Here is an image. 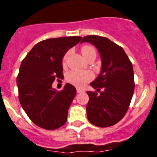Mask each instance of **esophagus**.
I'll use <instances>...</instances> for the list:
<instances>
[{"mask_svg":"<svg viewBox=\"0 0 157 157\" xmlns=\"http://www.w3.org/2000/svg\"><path fill=\"white\" fill-rule=\"evenodd\" d=\"M77 93H82V92H83V90H82V89L77 87Z\"/></svg>","mask_w":157,"mask_h":157,"instance_id":"1","label":"esophagus"}]
</instances>
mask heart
<instances>
[{
  "instance_id": "heart-1",
  "label": "heart",
  "mask_w": 157,
  "mask_h": 157,
  "mask_svg": "<svg viewBox=\"0 0 157 157\" xmlns=\"http://www.w3.org/2000/svg\"><path fill=\"white\" fill-rule=\"evenodd\" d=\"M82 55H83L86 59H87L90 56L93 55H96V50L94 48L90 45H85V46L82 47L81 48ZM69 53L67 52L64 57L63 61L64 63L66 62L68 57ZM93 77V74L90 71H71L67 74V80L69 83H72V84L76 85L78 86H82L86 83V82L90 81L92 80Z\"/></svg>"
}]
</instances>
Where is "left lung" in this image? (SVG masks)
<instances>
[{"mask_svg": "<svg viewBox=\"0 0 157 157\" xmlns=\"http://www.w3.org/2000/svg\"><path fill=\"white\" fill-rule=\"evenodd\" d=\"M81 43L89 42L97 48L102 67L100 74L90 83L97 91H87L86 115L90 123L100 128L118 123L127 112L134 90V71L124 49L110 39L86 36Z\"/></svg>", "mask_w": 157, "mask_h": 157, "instance_id": "obj_1", "label": "left lung"}]
</instances>
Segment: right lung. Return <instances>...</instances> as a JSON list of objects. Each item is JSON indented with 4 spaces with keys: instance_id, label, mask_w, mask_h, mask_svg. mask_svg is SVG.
<instances>
[{
    "instance_id": "obj_1",
    "label": "right lung",
    "mask_w": 157,
    "mask_h": 157,
    "mask_svg": "<svg viewBox=\"0 0 157 157\" xmlns=\"http://www.w3.org/2000/svg\"><path fill=\"white\" fill-rule=\"evenodd\" d=\"M81 39L69 36L43 40L34 45L22 61L17 78L19 100L30 120L39 127L55 130L67 121L77 90L66 83L58 91L52 88V83L55 78L63 77V58Z\"/></svg>"
}]
</instances>
